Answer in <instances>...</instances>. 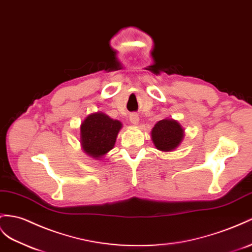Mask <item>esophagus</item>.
Segmentation results:
<instances>
[{"label": "esophagus", "instance_id": "1", "mask_svg": "<svg viewBox=\"0 0 252 252\" xmlns=\"http://www.w3.org/2000/svg\"><path fill=\"white\" fill-rule=\"evenodd\" d=\"M130 121L132 122L133 125H138V121H139V117H138V115L137 114H131L130 115Z\"/></svg>", "mask_w": 252, "mask_h": 252}]
</instances>
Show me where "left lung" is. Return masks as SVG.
<instances>
[{
	"instance_id": "1",
	"label": "left lung",
	"mask_w": 252,
	"mask_h": 252,
	"mask_svg": "<svg viewBox=\"0 0 252 252\" xmlns=\"http://www.w3.org/2000/svg\"><path fill=\"white\" fill-rule=\"evenodd\" d=\"M154 145L160 151H171L181 143L184 132L176 120L163 119L154 126L151 132Z\"/></svg>"
}]
</instances>
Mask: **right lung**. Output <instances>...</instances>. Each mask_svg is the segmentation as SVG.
I'll return each mask as SVG.
<instances>
[{"instance_id": "add662e5", "label": "right lung", "mask_w": 252, "mask_h": 252, "mask_svg": "<svg viewBox=\"0 0 252 252\" xmlns=\"http://www.w3.org/2000/svg\"><path fill=\"white\" fill-rule=\"evenodd\" d=\"M121 122L103 113L89 115L81 126V143L88 156L101 158L112 150L121 128Z\"/></svg>"}]
</instances>
